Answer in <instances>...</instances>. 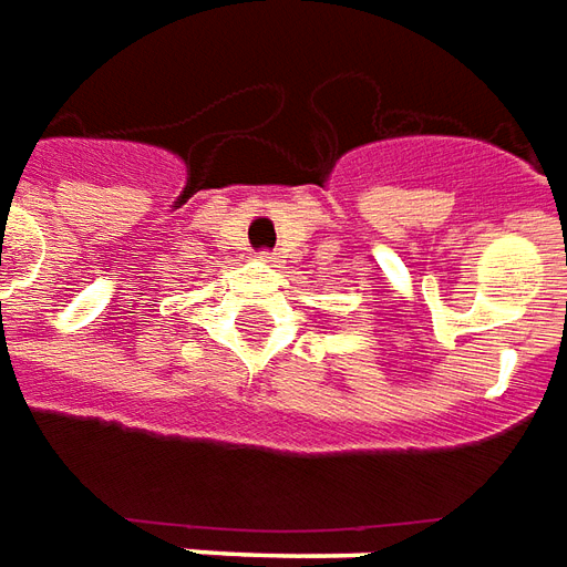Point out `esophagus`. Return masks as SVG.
<instances>
[{
    "instance_id": "esophagus-1",
    "label": "esophagus",
    "mask_w": 567,
    "mask_h": 567,
    "mask_svg": "<svg viewBox=\"0 0 567 567\" xmlns=\"http://www.w3.org/2000/svg\"><path fill=\"white\" fill-rule=\"evenodd\" d=\"M259 259H262V262H275V256H271V252H259Z\"/></svg>"
}]
</instances>
